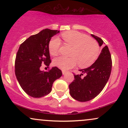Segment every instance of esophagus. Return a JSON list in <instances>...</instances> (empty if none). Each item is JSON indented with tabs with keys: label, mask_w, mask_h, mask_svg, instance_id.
<instances>
[{
	"label": "esophagus",
	"mask_w": 128,
	"mask_h": 128,
	"mask_svg": "<svg viewBox=\"0 0 128 128\" xmlns=\"http://www.w3.org/2000/svg\"><path fill=\"white\" fill-rule=\"evenodd\" d=\"M62 74H65L66 73V70H62Z\"/></svg>",
	"instance_id": "obj_1"
}]
</instances>
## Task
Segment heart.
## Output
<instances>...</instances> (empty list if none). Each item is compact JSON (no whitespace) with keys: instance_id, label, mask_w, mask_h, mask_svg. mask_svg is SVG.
<instances>
[{"instance_id":"b5f03b06","label":"heart","mask_w":128,"mask_h":128,"mask_svg":"<svg viewBox=\"0 0 128 128\" xmlns=\"http://www.w3.org/2000/svg\"><path fill=\"white\" fill-rule=\"evenodd\" d=\"M64 40L73 47L70 57L59 56L54 60V65L63 70H67L78 63L82 68L88 67L94 62L99 54V46L96 41L90 38L82 33L72 30L62 34ZM61 40L54 37L50 41L49 50L51 55L55 56L59 53Z\"/></svg>"}]
</instances>
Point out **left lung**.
<instances>
[{"label": "left lung", "instance_id": "8db88e82", "mask_svg": "<svg viewBox=\"0 0 128 128\" xmlns=\"http://www.w3.org/2000/svg\"><path fill=\"white\" fill-rule=\"evenodd\" d=\"M101 46L105 44L100 38L92 34ZM112 68V60L108 46L102 50L99 58L90 67L82 69L81 74H74V79L69 85L70 94L79 102H86L95 98L106 84ZM85 74L84 77L81 76Z\"/></svg>", "mask_w": 128, "mask_h": 128}]
</instances>
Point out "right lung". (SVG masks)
Returning <instances> with one entry per match:
<instances>
[{
    "label": "right lung",
    "mask_w": 128,
    "mask_h": 128,
    "mask_svg": "<svg viewBox=\"0 0 128 128\" xmlns=\"http://www.w3.org/2000/svg\"><path fill=\"white\" fill-rule=\"evenodd\" d=\"M59 30L45 29L30 36L20 44L15 60V74L22 88L35 98L48 95L53 83L62 73L57 67L48 72L41 71V66L49 67L51 62L49 44Z\"/></svg>",
    "instance_id": "obj_1"
}]
</instances>
